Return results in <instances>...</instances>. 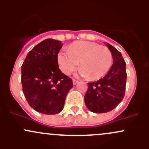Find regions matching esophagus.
<instances>
[{
    "mask_svg": "<svg viewBox=\"0 0 149 149\" xmlns=\"http://www.w3.org/2000/svg\"><path fill=\"white\" fill-rule=\"evenodd\" d=\"M79 81L78 80H76V79H73V84H74V85H76V84H77L78 83H79Z\"/></svg>",
    "mask_w": 149,
    "mask_h": 149,
    "instance_id": "esophagus-1",
    "label": "esophagus"
}]
</instances>
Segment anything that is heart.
I'll list each match as a JSON object with an SVG mask.
<instances>
[{
    "instance_id": "1",
    "label": "heart",
    "mask_w": 149,
    "mask_h": 149,
    "mask_svg": "<svg viewBox=\"0 0 149 149\" xmlns=\"http://www.w3.org/2000/svg\"><path fill=\"white\" fill-rule=\"evenodd\" d=\"M57 60L64 74L73 73L80 63L81 76L91 80H97L109 71L113 57L107 47L92 42L79 41L70 45L68 51L59 52Z\"/></svg>"
}]
</instances>
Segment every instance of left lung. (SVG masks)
Here are the masks:
<instances>
[{
	"mask_svg": "<svg viewBox=\"0 0 149 149\" xmlns=\"http://www.w3.org/2000/svg\"><path fill=\"white\" fill-rule=\"evenodd\" d=\"M112 54L114 63L102 79L88 83V89L84 96L85 104L95 113H105L115 109L123 100L125 92L126 63L121 53L107 43Z\"/></svg>",
	"mask_w": 149,
	"mask_h": 149,
	"instance_id": "left-lung-1",
	"label": "left lung"
}]
</instances>
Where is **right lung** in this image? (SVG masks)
I'll return each mask as SVG.
<instances>
[{
	"label": "right lung",
	"mask_w": 149,
	"mask_h": 149,
	"mask_svg": "<svg viewBox=\"0 0 149 149\" xmlns=\"http://www.w3.org/2000/svg\"><path fill=\"white\" fill-rule=\"evenodd\" d=\"M62 45L52 39L43 40L29 51L22 65L23 93L31 107L40 113L61 112L73 86L72 79L58 66L57 56Z\"/></svg>",
	"instance_id": "obj_1"
}]
</instances>
